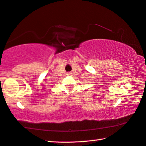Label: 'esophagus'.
<instances>
[{
	"mask_svg": "<svg viewBox=\"0 0 146 146\" xmlns=\"http://www.w3.org/2000/svg\"><path fill=\"white\" fill-rule=\"evenodd\" d=\"M66 75L67 76H71L72 75V73L71 72H68V73H67Z\"/></svg>",
	"mask_w": 146,
	"mask_h": 146,
	"instance_id": "34e87169",
	"label": "esophagus"
}]
</instances>
